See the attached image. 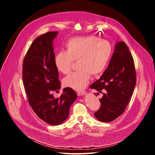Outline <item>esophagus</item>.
Listing matches in <instances>:
<instances>
[{
    "mask_svg": "<svg viewBox=\"0 0 155 155\" xmlns=\"http://www.w3.org/2000/svg\"><path fill=\"white\" fill-rule=\"evenodd\" d=\"M78 96H83L84 94H86V91H80V92H77Z\"/></svg>",
    "mask_w": 155,
    "mask_h": 155,
    "instance_id": "1",
    "label": "esophagus"
}]
</instances>
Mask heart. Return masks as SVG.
I'll return each instance as SVG.
<instances>
[{
	"mask_svg": "<svg viewBox=\"0 0 155 155\" xmlns=\"http://www.w3.org/2000/svg\"><path fill=\"white\" fill-rule=\"evenodd\" d=\"M66 51H59L54 58V65L60 73L68 74L74 60L79 68L63 79L64 86L81 91L88 83L91 75L104 71L110 59L112 47L109 41L96 36L79 37L68 40Z\"/></svg>",
	"mask_w": 155,
	"mask_h": 155,
	"instance_id": "heart-1",
	"label": "heart"
}]
</instances>
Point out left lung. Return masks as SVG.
<instances>
[{
  "mask_svg": "<svg viewBox=\"0 0 155 155\" xmlns=\"http://www.w3.org/2000/svg\"><path fill=\"white\" fill-rule=\"evenodd\" d=\"M136 81L133 56L124 42H118L107 68L90 86L99 92L106 90L100 99V109L94 112L96 118L103 122H110L122 114L133 95Z\"/></svg>",
  "mask_w": 155,
  "mask_h": 155,
  "instance_id": "left-lung-1",
  "label": "left lung"
}]
</instances>
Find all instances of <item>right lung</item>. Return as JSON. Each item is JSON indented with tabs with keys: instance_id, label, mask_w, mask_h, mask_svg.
<instances>
[{
	"instance_id": "add662e5",
	"label": "right lung",
	"mask_w": 155,
	"mask_h": 155,
	"mask_svg": "<svg viewBox=\"0 0 155 155\" xmlns=\"http://www.w3.org/2000/svg\"><path fill=\"white\" fill-rule=\"evenodd\" d=\"M58 31H49L33 41L22 64V80L28 101L37 116L50 125L62 124L69 114L77 94L69 87L60 97L52 92L61 88L59 72L54 65L53 40Z\"/></svg>"
}]
</instances>
